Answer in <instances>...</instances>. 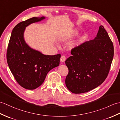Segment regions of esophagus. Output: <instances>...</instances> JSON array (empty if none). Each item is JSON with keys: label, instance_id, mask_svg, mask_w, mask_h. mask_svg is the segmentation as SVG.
<instances>
[{"label": "esophagus", "instance_id": "obj_1", "mask_svg": "<svg viewBox=\"0 0 120 120\" xmlns=\"http://www.w3.org/2000/svg\"><path fill=\"white\" fill-rule=\"evenodd\" d=\"M66 60V57L65 56H62L60 58V61L62 62H64Z\"/></svg>", "mask_w": 120, "mask_h": 120}]
</instances>
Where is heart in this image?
<instances>
[{"instance_id":"obj_1","label":"heart","mask_w":120,"mask_h":120,"mask_svg":"<svg viewBox=\"0 0 120 120\" xmlns=\"http://www.w3.org/2000/svg\"><path fill=\"white\" fill-rule=\"evenodd\" d=\"M78 34H79V30H75L73 32V33H72L70 35H69V36H68V37L69 38V37H74V36H76ZM66 38H67V37H62V40ZM81 40H82L81 39H79L78 40H77L76 42H75V43L74 44V46H76V45H79V44L80 43L81 41Z\"/></svg>"}]
</instances>
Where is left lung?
Here are the masks:
<instances>
[{
    "mask_svg": "<svg viewBox=\"0 0 120 120\" xmlns=\"http://www.w3.org/2000/svg\"><path fill=\"white\" fill-rule=\"evenodd\" d=\"M114 49L107 32L100 26L94 40L73 49L65 61L68 74L67 88L71 93H86L101 85L106 78L112 63Z\"/></svg>",
    "mask_w": 120,
    "mask_h": 120,
    "instance_id": "left-lung-1",
    "label": "left lung"
}]
</instances>
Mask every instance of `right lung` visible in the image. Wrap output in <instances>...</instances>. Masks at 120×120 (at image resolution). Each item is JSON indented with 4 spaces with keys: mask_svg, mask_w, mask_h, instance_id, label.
Masks as SVG:
<instances>
[{
    "mask_svg": "<svg viewBox=\"0 0 120 120\" xmlns=\"http://www.w3.org/2000/svg\"><path fill=\"white\" fill-rule=\"evenodd\" d=\"M45 18L33 17L17 24L11 33L8 45L7 59L10 71L18 84L27 90L40 86L47 73L60 64V54L44 55L30 47L24 40L26 27Z\"/></svg>",
    "mask_w": 120,
    "mask_h": 120,
    "instance_id": "right-lung-1",
    "label": "right lung"
}]
</instances>
